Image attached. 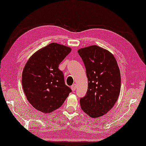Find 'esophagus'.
I'll return each instance as SVG.
<instances>
[{"mask_svg":"<svg viewBox=\"0 0 146 146\" xmlns=\"http://www.w3.org/2000/svg\"><path fill=\"white\" fill-rule=\"evenodd\" d=\"M70 88H71V89H72V91H75L76 89V84H73L72 86L70 87Z\"/></svg>","mask_w":146,"mask_h":146,"instance_id":"34e87169","label":"esophagus"}]
</instances>
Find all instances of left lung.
<instances>
[{
	"mask_svg": "<svg viewBox=\"0 0 146 146\" xmlns=\"http://www.w3.org/2000/svg\"><path fill=\"white\" fill-rule=\"evenodd\" d=\"M86 69L88 89L80 98V107L92 118L104 115L118 100L121 75L114 56L97 45L78 51Z\"/></svg>",
	"mask_w": 146,
	"mask_h": 146,
	"instance_id": "obj_1",
	"label": "left lung"
}]
</instances>
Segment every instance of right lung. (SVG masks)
Here are the masks:
<instances>
[{
    "mask_svg": "<svg viewBox=\"0 0 146 146\" xmlns=\"http://www.w3.org/2000/svg\"><path fill=\"white\" fill-rule=\"evenodd\" d=\"M70 51L69 47L52 42L27 62L22 73L23 89L28 102L38 111L48 113L61 107L72 92L59 69Z\"/></svg>",
    "mask_w": 146,
    "mask_h": 146,
    "instance_id": "right-lung-1",
    "label": "right lung"
}]
</instances>
